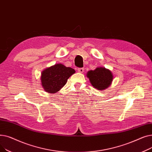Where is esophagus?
<instances>
[{"instance_id": "34e87169", "label": "esophagus", "mask_w": 152, "mask_h": 152, "mask_svg": "<svg viewBox=\"0 0 152 152\" xmlns=\"http://www.w3.org/2000/svg\"><path fill=\"white\" fill-rule=\"evenodd\" d=\"M77 71L79 73H83L84 71V68H79L77 69Z\"/></svg>"}]
</instances>
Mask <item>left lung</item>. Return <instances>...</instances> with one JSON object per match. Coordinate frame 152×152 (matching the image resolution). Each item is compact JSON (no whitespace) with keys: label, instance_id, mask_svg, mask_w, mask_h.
<instances>
[{"label":"left lung","instance_id":"obj_1","mask_svg":"<svg viewBox=\"0 0 152 152\" xmlns=\"http://www.w3.org/2000/svg\"><path fill=\"white\" fill-rule=\"evenodd\" d=\"M87 77L89 79L92 86L98 90L106 89L113 81V74L104 67L97 68L87 72Z\"/></svg>","mask_w":152,"mask_h":152}]
</instances>
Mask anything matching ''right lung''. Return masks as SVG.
Returning <instances> with one entry per match:
<instances>
[{
    "mask_svg": "<svg viewBox=\"0 0 152 152\" xmlns=\"http://www.w3.org/2000/svg\"><path fill=\"white\" fill-rule=\"evenodd\" d=\"M75 73V70L66 67L61 63L47 68L41 73V84L44 91L50 94L60 91L67 83L68 79Z\"/></svg>",
    "mask_w": 152,
    "mask_h": 152,
    "instance_id": "right-lung-1",
    "label": "right lung"
}]
</instances>
